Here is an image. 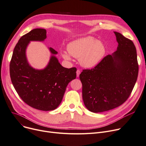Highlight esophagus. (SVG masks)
Here are the masks:
<instances>
[{"label":"esophagus","mask_w":146,"mask_h":146,"mask_svg":"<svg viewBox=\"0 0 146 146\" xmlns=\"http://www.w3.org/2000/svg\"><path fill=\"white\" fill-rule=\"evenodd\" d=\"M80 73H81V72H80V70H77V72H76V75H77V77H79Z\"/></svg>","instance_id":"esophagus-1"}]
</instances>
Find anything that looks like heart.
<instances>
[{"instance_id": "b5f03b06", "label": "heart", "mask_w": 146, "mask_h": 146, "mask_svg": "<svg viewBox=\"0 0 146 146\" xmlns=\"http://www.w3.org/2000/svg\"><path fill=\"white\" fill-rule=\"evenodd\" d=\"M67 52L61 53L65 60H70L72 56L79 59L80 64L84 67L91 68L98 64L106 53L104 44L92 36L77 38L67 45Z\"/></svg>"}]
</instances>
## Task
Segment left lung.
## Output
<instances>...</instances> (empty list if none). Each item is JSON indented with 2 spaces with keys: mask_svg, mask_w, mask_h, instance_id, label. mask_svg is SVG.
Segmentation results:
<instances>
[{
  "mask_svg": "<svg viewBox=\"0 0 146 146\" xmlns=\"http://www.w3.org/2000/svg\"><path fill=\"white\" fill-rule=\"evenodd\" d=\"M117 50L104 57L94 68L80 74L86 108L93 113L113 109L130 96L137 81L139 65L133 42L114 32Z\"/></svg>",
  "mask_w": 146,
  "mask_h": 146,
  "instance_id": "8db88e82",
  "label": "left lung"
}]
</instances>
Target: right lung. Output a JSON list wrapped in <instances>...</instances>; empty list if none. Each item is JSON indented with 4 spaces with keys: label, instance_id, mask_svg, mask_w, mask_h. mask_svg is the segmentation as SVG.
Listing matches in <instances>:
<instances>
[{
    "label": "right lung",
    "instance_id": "right-lung-1",
    "mask_svg": "<svg viewBox=\"0 0 146 146\" xmlns=\"http://www.w3.org/2000/svg\"><path fill=\"white\" fill-rule=\"evenodd\" d=\"M46 37V29H35L19 39L10 63V76L24 102L36 109L50 111L60 105L67 84L76 79L77 69L63 67L52 47L48 48L50 60L43 69H35L29 64L26 54L28 44L31 41L43 42Z\"/></svg>",
    "mask_w": 146,
    "mask_h": 146
}]
</instances>
